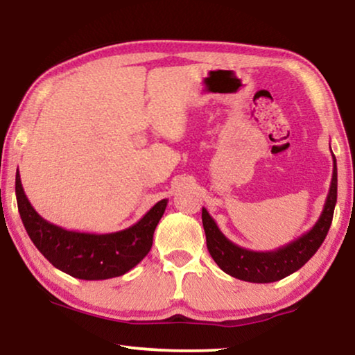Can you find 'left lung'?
<instances>
[{
    "label": "left lung",
    "instance_id": "obj_1",
    "mask_svg": "<svg viewBox=\"0 0 355 355\" xmlns=\"http://www.w3.org/2000/svg\"><path fill=\"white\" fill-rule=\"evenodd\" d=\"M331 157H334V174H331L330 190L327 195L322 214L319 216L313 228H309L306 233H303L302 236L293 239L286 246L275 250H265V252L238 246L220 232L216 220L209 216L206 208H203L201 220H203L206 233V246H208L211 257L214 259L222 271L236 277V279L266 284V282L279 281L282 277L295 272L318 252L327 233H329L336 205L338 171L334 152H331Z\"/></svg>",
    "mask_w": 355,
    "mask_h": 355
}]
</instances>
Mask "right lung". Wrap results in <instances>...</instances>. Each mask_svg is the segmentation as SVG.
<instances>
[{
  "label": "right lung",
  "instance_id": "add662e5",
  "mask_svg": "<svg viewBox=\"0 0 355 355\" xmlns=\"http://www.w3.org/2000/svg\"><path fill=\"white\" fill-rule=\"evenodd\" d=\"M15 196L20 219L37 250L60 271L85 281L122 276L143 260L152 248L159 220L168 200H160L135 223L114 233H85L67 230L37 214L15 173Z\"/></svg>",
  "mask_w": 355,
  "mask_h": 355
}]
</instances>
